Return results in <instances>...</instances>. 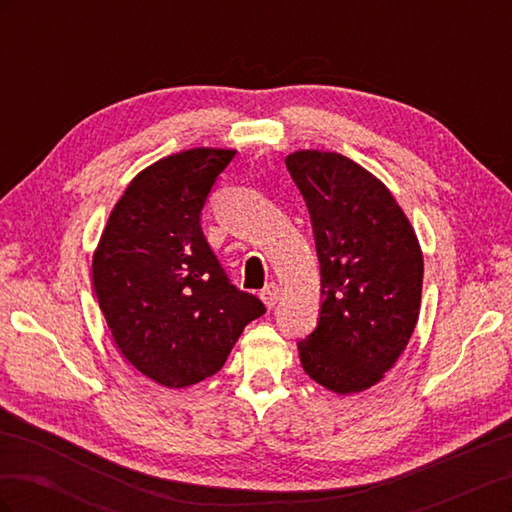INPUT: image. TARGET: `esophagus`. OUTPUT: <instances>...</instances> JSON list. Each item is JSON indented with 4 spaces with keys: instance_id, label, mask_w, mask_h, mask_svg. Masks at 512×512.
<instances>
[{
    "instance_id": "1",
    "label": "esophagus",
    "mask_w": 512,
    "mask_h": 512,
    "mask_svg": "<svg viewBox=\"0 0 512 512\" xmlns=\"http://www.w3.org/2000/svg\"><path fill=\"white\" fill-rule=\"evenodd\" d=\"M260 299L271 309L277 303V299H280V286H277L275 282H269L265 288L260 290Z\"/></svg>"
}]
</instances>
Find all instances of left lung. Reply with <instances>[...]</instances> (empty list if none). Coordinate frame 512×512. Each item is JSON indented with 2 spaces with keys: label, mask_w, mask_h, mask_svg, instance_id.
<instances>
[{
  "label": "left lung",
  "mask_w": 512,
  "mask_h": 512,
  "mask_svg": "<svg viewBox=\"0 0 512 512\" xmlns=\"http://www.w3.org/2000/svg\"><path fill=\"white\" fill-rule=\"evenodd\" d=\"M286 166L314 222L320 318L299 342L305 374L335 395L376 386L421 312L423 252L391 190L335 151L299 149Z\"/></svg>",
  "instance_id": "left-lung-1"
}]
</instances>
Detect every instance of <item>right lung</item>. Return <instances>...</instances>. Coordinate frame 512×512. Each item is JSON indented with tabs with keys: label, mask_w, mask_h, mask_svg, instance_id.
<instances>
[{
	"label": "right lung",
	"mask_w": 512,
	"mask_h": 512,
	"mask_svg": "<svg viewBox=\"0 0 512 512\" xmlns=\"http://www.w3.org/2000/svg\"><path fill=\"white\" fill-rule=\"evenodd\" d=\"M235 149L194 147L143 168L123 190L91 258V282L115 346L166 389L226 363L247 322L265 314L228 282L200 211Z\"/></svg>",
	"instance_id": "right-lung-1"
}]
</instances>
